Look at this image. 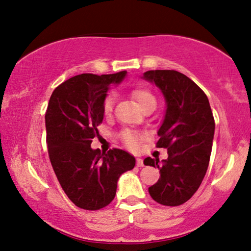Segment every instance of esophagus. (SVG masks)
<instances>
[{"mask_svg":"<svg viewBox=\"0 0 251 251\" xmlns=\"http://www.w3.org/2000/svg\"><path fill=\"white\" fill-rule=\"evenodd\" d=\"M136 160H137V163H136V165H137L138 167H143L144 166V160L142 158H137Z\"/></svg>","mask_w":251,"mask_h":251,"instance_id":"esophagus-1","label":"esophagus"}]
</instances>
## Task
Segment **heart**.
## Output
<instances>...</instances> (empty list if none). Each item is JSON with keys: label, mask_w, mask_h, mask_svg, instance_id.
<instances>
[{"label": "heart", "mask_w": 251, "mask_h": 251, "mask_svg": "<svg viewBox=\"0 0 251 251\" xmlns=\"http://www.w3.org/2000/svg\"><path fill=\"white\" fill-rule=\"evenodd\" d=\"M131 97L137 101L139 107L143 108L144 106L151 103L156 104V99L155 96L151 94V91H148L145 87H137L135 90L131 91ZM115 103V96L114 94H108L105 97L103 101V112L108 115V114L113 110V106ZM122 138L124 143L129 148H136L139 144V139H141V135L137 131L134 130H125L124 133L122 134Z\"/></svg>", "instance_id": "heart-1"}]
</instances>
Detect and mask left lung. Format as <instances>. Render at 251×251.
<instances>
[{"label": "left lung", "mask_w": 251, "mask_h": 251, "mask_svg": "<svg viewBox=\"0 0 251 251\" xmlns=\"http://www.w3.org/2000/svg\"><path fill=\"white\" fill-rule=\"evenodd\" d=\"M142 78L155 84L166 101L156 146L167 148L168 158L161 164L151 157L144 160L160 172L148 192L160 205L179 206L197 192L209 165L215 134L209 100L197 84L177 71H147Z\"/></svg>", "instance_id": "1"}]
</instances>
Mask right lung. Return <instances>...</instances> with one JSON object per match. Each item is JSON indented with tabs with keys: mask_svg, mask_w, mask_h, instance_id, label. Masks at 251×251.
I'll return each mask as SVG.
<instances>
[{
	"mask_svg": "<svg viewBox=\"0 0 251 251\" xmlns=\"http://www.w3.org/2000/svg\"><path fill=\"white\" fill-rule=\"evenodd\" d=\"M126 74L76 75L50 95L45 114L50 160L67 197L83 209L107 206L116 195L118 178L135 166V157L125 151L100 152L91 147L103 122L109 87L122 83Z\"/></svg>",
	"mask_w": 251,
	"mask_h": 251,
	"instance_id": "obj_1",
	"label": "right lung"
}]
</instances>
